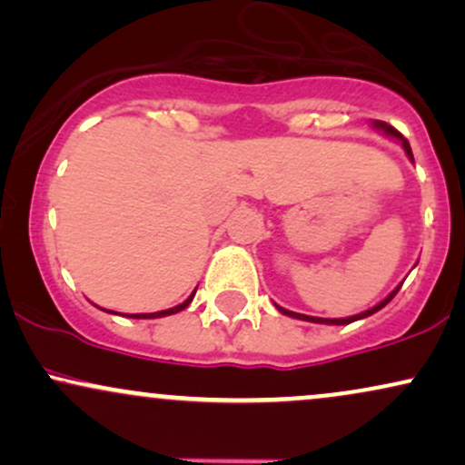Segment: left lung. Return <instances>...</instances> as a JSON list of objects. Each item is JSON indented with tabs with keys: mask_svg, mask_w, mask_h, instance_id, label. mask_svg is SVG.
<instances>
[{
	"mask_svg": "<svg viewBox=\"0 0 465 465\" xmlns=\"http://www.w3.org/2000/svg\"><path fill=\"white\" fill-rule=\"evenodd\" d=\"M373 126H376L378 131H382L385 133V135H389V137H393V140H398L400 143H402V148H404V153H407V157L411 159V162H413V153H411V146H409V142H407V137L402 135V133L400 131H396L393 129V126H389L387 122H381V120H373ZM400 286L402 284H398L396 288H393L391 292H389V295L385 297V300L382 302H378L376 306L373 308H370V311H362L361 314H354V317H345V319H322V317H308V314H300V312H292V311H286V308H282V306H277L275 303V308L277 311H280L282 314H286V317H292V319H302V322H311V323H325V325H345V323H351V322H359V319H365V317H370V314H373V312H378L381 311V308H385L389 302L393 300V297H396V292L400 291Z\"/></svg>",
	"mask_w": 465,
	"mask_h": 465,
	"instance_id": "1",
	"label": "left lung"
}]
</instances>
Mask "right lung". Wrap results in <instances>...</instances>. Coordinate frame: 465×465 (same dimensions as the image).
Returning a JSON list of instances; mask_svg holds the SVG:
<instances>
[{
    "label": "right lung",
    "instance_id": "1",
    "mask_svg": "<svg viewBox=\"0 0 465 465\" xmlns=\"http://www.w3.org/2000/svg\"><path fill=\"white\" fill-rule=\"evenodd\" d=\"M196 292V291H194ZM194 292H192V295L188 297V300H185L183 303H179V306H174V308H168V311H159V312H142V314H126V317H131V319H157V317H168V314H174V312H181V311H185V308L190 306V302L194 300Z\"/></svg>",
    "mask_w": 465,
    "mask_h": 465
}]
</instances>
